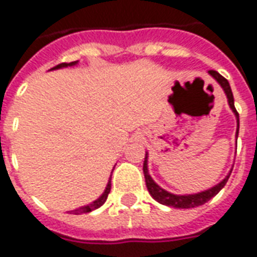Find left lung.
Instances as JSON below:
<instances>
[{
  "label": "left lung",
  "instance_id": "left-lung-1",
  "mask_svg": "<svg viewBox=\"0 0 257 257\" xmlns=\"http://www.w3.org/2000/svg\"><path fill=\"white\" fill-rule=\"evenodd\" d=\"M209 74L212 76L213 79L216 80L220 84V87L224 90L225 95H227V101H228V105H230L231 110L234 112L236 117V133L235 136L238 137V132H239V114L236 112L235 106H234V96H232V91H231L230 83L221 76L220 73H217L216 70H209ZM144 176H145V183H147V188H148L149 194L154 198L155 201H158L162 205H166V206L172 207H178V209H190V207H196L201 206L203 203H206L207 201H210L213 196H216L220 192V190L225 185V183L228 181L230 178V174L232 172V169L230 170V173L225 176V178L223 181H220L217 185H214L212 188H209L206 191H202V192H198V194H190V195H176V194H172L169 191L163 190L162 187H159L158 184L155 183L154 178L149 176L148 173V152L145 154V161H144Z\"/></svg>",
  "mask_w": 257,
  "mask_h": 257
}]
</instances>
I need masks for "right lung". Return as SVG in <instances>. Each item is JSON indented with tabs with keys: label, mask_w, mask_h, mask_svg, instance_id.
<instances>
[{
	"label": "right lung",
	"mask_w": 257,
	"mask_h": 257,
	"mask_svg": "<svg viewBox=\"0 0 257 257\" xmlns=\"http://www.w3.org/2000/svg\"><path fill=\"white\" fill-rule=\"evenodd\" d=\"M74 65H77V61L74 62H70V63H61V65H56L55 67H52L51 70H55V69H62V67H67V66H74ZM109 192H110V178H109L108 184H106V188L103 191V194L96 201L91 202L88 205H85V206H81L79 209H76V210H70L72 214H81V213H88V212H92V210H95L98 207H101L105 203L106 201V198H108Z\"/></svg>",
	"instance_id": "1"
}]
</instances>
